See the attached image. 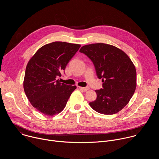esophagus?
<instances>
[{
	"instance_id": "obj_1",
	"label": "esophagus",
	"mask_w": 159,
	"mask_h": 159,
	"mask_svg": "<svg viewBox=\"0 0 159 159\" xmlns=\"http://www.w3.org/2000/svg\"><path fill=\"white\" fill-rule=\"evenodd\" d=\"M79 88L80 89H82V90H84V91H87V90H89V87H79Z\"/></svg>"
}]
</instances>
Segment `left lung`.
Instances as JSON below:
<instances>
[{"instance_id":"left-lung-1","label":"left lung","mask_w":159,"mask_h":159,"mask_svg":"<svg viewBox=\"0 0 159 159\" xmlns=\"http://www.w3.org/2000/svg\"><path fill=\"white\" fill-rule=\"evenodd\" d=\"M80 52L93 61L97 75L103 82V89L95 90L97 98L89 105L101 114H116L129 102L137 87L133 63L123 50L105 43L85 45Z\"/></svg>"}]
</instances>
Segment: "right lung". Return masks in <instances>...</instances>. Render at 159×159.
Returning a JSON list of instances; mask_svg holds the SVG:
<instances>
[{
	"label": "right lung",
	"instance_id": "1",
	"mask_svg": "<svg viewBox=\"0 0 159 159\" xmlns=\"http://www.w3.org/2000/svg\"><path fill=\"white\" fill-rule=\"evenodd\" d=\"M81 45L55 41L41 47L29 60L23 82L25 94L31 105L43 115L53 116L61 112L77 88L61 83L68 63Z\"/></svg>",
	"mask_w": 159,
	"mask_h": 159
}]
</instances>
